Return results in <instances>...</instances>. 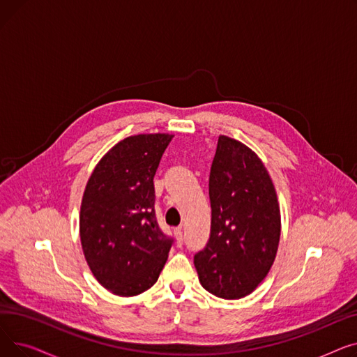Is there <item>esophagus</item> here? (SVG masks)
<instances>
[{
	"label": "esophagus",
	"mask_w": 357,
	"mask_h": 357,
	"mask_svg": "<svg viewBox=\"0 0 357 357\" xmlns=\"http://www.w3.org/2000/svg\"><path fill=\"white\" fill-rule=\"evenodd\" d=\"M175 237H176V245H178V248H181V246H182V243H183L182 227H178V229L175 230Z\"/></svg>",
	"instance_id": "obj_1"
}]
</instances>
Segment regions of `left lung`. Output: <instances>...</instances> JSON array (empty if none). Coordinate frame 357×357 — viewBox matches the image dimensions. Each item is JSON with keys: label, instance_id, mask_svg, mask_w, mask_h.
<instances>
[{"label": "left lung", "instance_id": "left-lung-1", "mask_svg": "<svg viewBox=\"0 0 357 357\" xmlns=\"http://www.w3.org/2000/svg\"><path fill=\"white\" fill-rule=\"evenodd\" d=\"M211 231L194 256L201 285L224 299L252 294L273 265L280 211L265 165L246 144L220 136L210 172Z\"/></svg>", "mask_w": 357, "mask_h": 357}]
</instances>
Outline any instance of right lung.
Instances as JSON below:
<instances>
[{
    "label": "right lung",
    "instance_id": "add662e5",
    "mask_svg": "<svg viewBox=\"0 0 357 357\" xmlns=\"http://www.w3.org/2000/svg\"><path fill=\"white\" fill-rule=\"evenodd\" d=\"M172 135H137L109 149L82 197L81 245L91 272L112 294L135 296L158 280L174 238L159 229L153 178Z\"/></svg>",
    "mask_w": 357,
    "mask_h": 357
}]
</instances>
